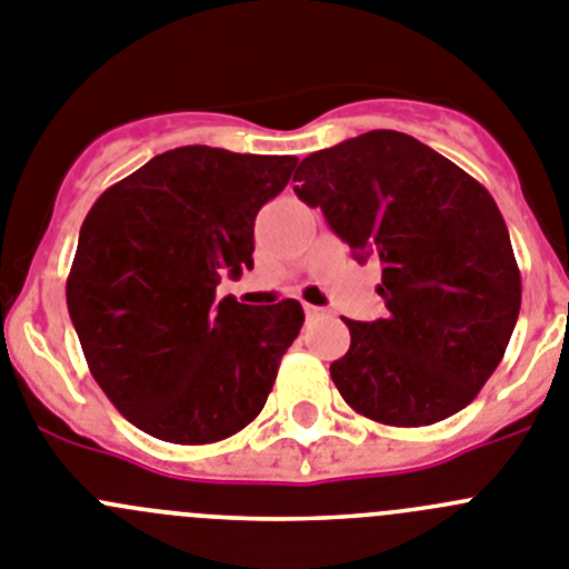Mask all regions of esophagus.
Here are the masks:
<instances>
[{
	"instance_id": "obj_1",
	"label": "esophagus",
	"mask_w": 569,
	"mask_h": 569,
	"mask_svg": "<svg viewBox=\"0 0 569 569\" xmlns=\"http://www.w3.org/2000/svg\"><path fill=\"white\" fill-rule=\"evenodd\" d=\"M303 311H306V320H320V317L329 315L326 309H320V306H311V303H306Z\"/></svg>"
}]
</instances>
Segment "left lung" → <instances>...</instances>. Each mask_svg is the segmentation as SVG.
<instances>
[{"label": "left lung", "instance_id": "1", "mask_svg": "<svg viewBox=\"0 0 569 569\" xmlns=\"http://www.w3.org/2000/svg\"><path fill=\"white\" fill-rule=\"evenodd\" d=\"M295 192L320 207L357 260H380L388 315L346 320L351 346L331 380L362 417L419 428L453 417L505 357L521 274L488 189L393 130L311 152Z\"/></svg>", "mask_w": 569, "mask_h": 569}]
</instances>
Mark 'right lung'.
Segmentation results:
<instances>
[{
	"label": "right lung",
	"instance_id": "right-lung-1",
	"mask_svg": "<svg viewBox=\"0 0 569 569\" xmlns=\"http://www.w3.org/2000/svg\"><path fill=\"white\" fill-rule=\"evenodd\" d=\"M297 158L178 147L112 183L87 212L68 311L90 373L150 437L207 445L266 406L303 306L218 297L252 269L254 214Z\"/></svg>",
	"mask_w": 569,
	"mask_h": 569
}]
</instances>
